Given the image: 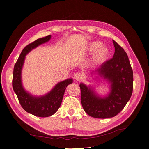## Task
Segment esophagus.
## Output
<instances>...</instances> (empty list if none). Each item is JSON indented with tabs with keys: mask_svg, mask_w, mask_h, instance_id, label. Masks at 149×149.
<instances>
[{
	"mask_svg": "<svg viewBox=\"0 0 149 149\" xmlns=\"http://www.w3.org/2000/svg\"><path fill=\"white\" fill-rule=\"evenodd\" d=\"M83 74L81 72H77L74 75V78L77 81H80L83 78Z\"/></svg>",
	"mask_w": 149,
	"mask_h": 149,
	"instance_id": "obj_1",
	"label": "esophagus"
}]
</instances>
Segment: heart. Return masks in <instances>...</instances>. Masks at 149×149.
Wrapping results in <instances>:
<instances>
[{"instance_id": "b5f03b06", "label": "heart", "mask_w": 149, "mask_h": 149, "mask_svg": "<svg viewBox=\"0 0 149 149\" xmlns=\"http://www.w3.org/2000/svg\"><path fill=\"white\" fill-rule=\"evenodd\" d=\"M102 43L98 41H94L90 42L88 45V49L90 52H94V60L96 62H101L104 60L107 56L109 51L108 49L102 46Z\"/></svg>"}]
</instances>
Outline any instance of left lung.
Wrapping results in <instances>:
<instances>
[{"label":"left lung","mask_w":149,"mask_h":149,"mask_svg":"<svg viewBox=\"0 0 149 149\" xmlns=\"http://www.w3.org/2000/svg\"><path fill=\"white\" fill-rule=\"evenodd\" d=\"M113 58L103 63L94 72L111 83L110 94L104 98L96 96L93 89L80 84L81 102L84 111L96 118L115 116L124 109L132 93L133 72L124 49L113 40Z\"/></svg>","instance_id":"left-lung-1"}]
</instances>
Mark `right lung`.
Here are the masks:
<instances>
[{"mask_svg": "<svg viewBox=\"0 0 149 149\" xmlns=\"http://www.w3.org/2000/svg\"><path fill=\"white\" fill-rule=\"evenodd\" d=\"M50 35L38 38L26 46L15 64L13 72L12 87L23 109L28 113L38 117H48L55 113L59 108L65 89L72 83V79H68L57 84L46 95L34 97L25 91L21 83V70L25 56L30 51L38 46L48 42Z\"/></svg>", "mask_w": 149, "mask_h": 149, "instance_id": "obj_1", "label": "right lung"}]
</instances>
